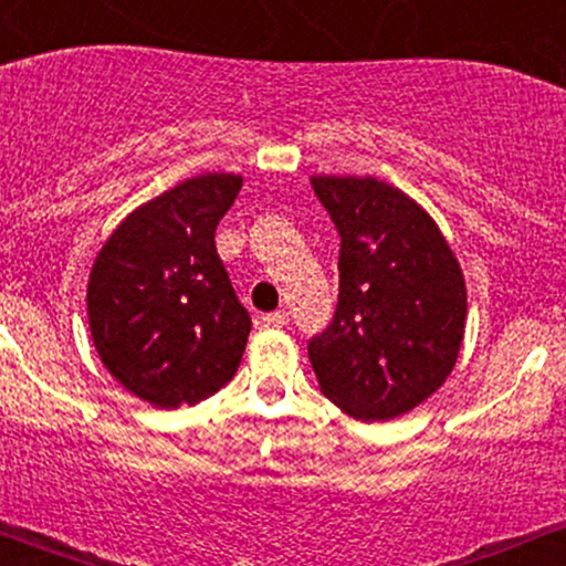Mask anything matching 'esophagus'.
Returning a JSON list of instances; mask_svg holds the SVG:
<instances>
[{
	"label": "esophagus",
	"mask_w": 566,
	"mask_h": 566,
	"mask_svg": "<svg viewBox=\"0 0 566 566\" xmlns=\"http://www.w3.org/2000/svg\"><path fill=\"white\" fill-rule=\"evenodd\" d=\"M287 322H290L287 311H271V314L263 316L265 327H284V324H287Z\"/></svg>",
	"instance_id": "obj_1"
}]
</instances>
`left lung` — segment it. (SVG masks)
Segmentation results:
<instances>
[{
	"mask_svg": "<svg viewBox=\"0 0 566 566\" xmlns=\"http://www.w3.org/2000/svg\"><path fill=\"white\" fill-rule=\"evenodd\" d=\"M340 233V295L308 340L322 394L350 418L391 420L450 378L465 333V279L423 207L378 178L314 175Z\"/></svg>",
	"mask_w": 566,
	"mask_h": 566,
	"instance_id": "1",
	"label": "left lung"
}]
</instances>
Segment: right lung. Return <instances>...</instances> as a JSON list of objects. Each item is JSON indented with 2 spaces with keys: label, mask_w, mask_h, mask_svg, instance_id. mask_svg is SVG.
<instances>
[{
  "label": "right lung",
  "mask_w": 566,
  "mask_h": 566,
  "mask_svg": "<svg viewBox=\"0 0 566 566\" xmlns=\"http://www.w3.org/2000/svg\"><path fill=\"white\" fill-rule=\"evenodd\" d=\"M242 175L207 172L146 201L116 226L87 282L103 367L159 409L197 405L242 361L250 314L216 250Z\"/></svg>",
  "instance_id": "add662e5"
}]
</instances>
